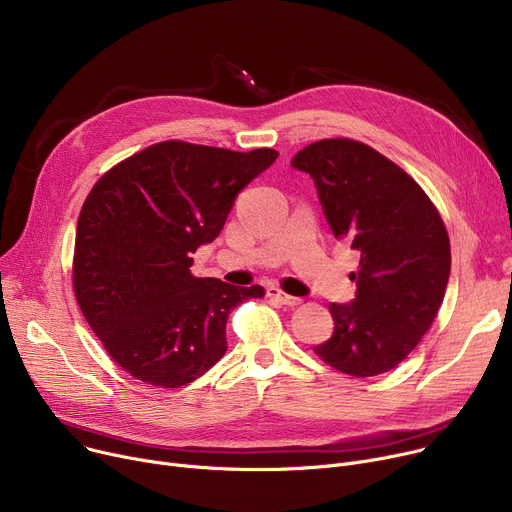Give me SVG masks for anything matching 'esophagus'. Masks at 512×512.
I'll return each instance as SVG.
<instances>
[{"label": "esophagus", "mask_w": 512, "mask_h": 512, "mask_svg": "<svg viewBox=\"0 0 512 512\" xmlns=\"http://www.w3.org/2000/svg\"><path fill=\"white\" fill-rule=\"evenodd\" d=\"M267 296H269L271 300H274V302L282 304V306H298V304H300V298L290 296V294L282 292V290L276 288V286H269V288H267Z\"/></svg>", "instance_id": "esophagus-1"}]
</instances>
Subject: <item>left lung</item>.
I'll return each mask as SVG.
<instances>
[{
  "label": "left lung",
  "mask_w": 512,
  "mask_h": 512,
  "mask_svg": "<svg viewBox=\"0 0 512 512\" xmlns=\"http://www.w3.org/2000/svg\"><path fill=\"white\" fill-rule=\"evenodd\" d=\"M292 166L313 177L335 238L360 253L350 274L356 298L329 304L333 335L315 354L352 377H377L422 342L445 298V222L401 166L362 142L319 140L302 148Z\"/></svg>",
  "instance_id": "8db88e82"
}]
</instances>
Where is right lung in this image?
<instances>
[{"instance_id":"add662e5","label":"right lung","mask_w":512,"mask_h":512,"mask_svg":"<svg viewBox=\"0 0 512 512\" xmlns=\"http://www.w3.org/2000/svg\"><path fill=\"white\" fill-rule=\"evenodd\" d=\"M278 152H234L181 140L121 160L88 193L76 228L72 280L80 311L131 377L177 389L226 352L234 306L265 296L191 274L245 185Z\"/></svg>"}]
</instances>
